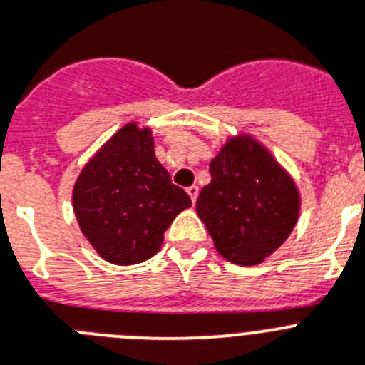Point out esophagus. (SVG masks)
<instances>
[{"label":"esophagus","instance_id":"1","mask_svg":"<svg viewBox=\"0 0 365 365\" xmlns=\"http://www.w3.org/2000/svg\"><path fill=\"white\" fill-rule=\"evenodd\" d=\"M187 195L191 197L192 204H195V202H197V198H198V187H197V185H191V187H187Z\"/></svg>","mask_w":365,"mask_h":365}]
</instances>
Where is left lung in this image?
<instances>
[{"label": "left lung", "mask_w": 365, "mask_h": 365, "mask_svg": "<svg viewBox=\"0 0 365 365\" xmlns=\"http://www.w3.org/2000/svg\"><path fill=\"white\" fill-rule=\"evenodd\" d=\"M211 182L202 189L197 213L220 256L256 265L295 228L301 200L295 183L267 150L240 137L230 139L210 163Z\"/></svg>", "instance_id": "obj_1"}]
</instances>
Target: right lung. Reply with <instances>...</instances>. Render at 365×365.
<instances>
[{
    "label": "right lung",
    "instance_id": "right-lung-1",
    "mask_svg": "<svg viewBox=\"0 0 365 365\" xmlns=\"http://www.w3.org/2000/svg\"><path fill=\"white\" fill-rule=\"evenodd\" d=\"M73 213L96 252L115 265L152 258L191 198L154 154L148 130L124 125L79 174Z\"/></svg>",
    "mask_w": 365,
    "mask_h": 365
}]
</instances>
